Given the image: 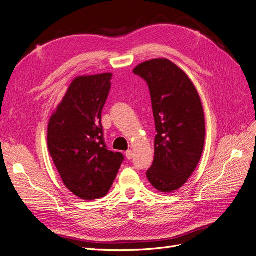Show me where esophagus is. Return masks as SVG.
<instances>
[{
    "label": "esophagus",
    "instance_id": "1",
    "mask_svg": "<svg viewBox=\"0 0 256 256\" xmlns=\"http://www.w3.org/2000/svg\"><path fill=\"white\" fill-rule=\"evenodd\" d=\"M126 158L130 160V159H132L133 158V150H128V152L126 153Z\"/></svg>",
    "mask_w": 256,
    "mask_h": 256
}]
</instances>
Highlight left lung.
Returning a JSON list of instances; mask_svg holds the SVG:
<instances>
[{
    "label": "left lung",
    "mask_w": 256,
    "mask_h": 256,
    "mask_svg": "<svg viewBox=\"0 0 256 256\" xmlns=\"http://www.w3.org/2000/svg\"><path fill=\"white\" fill-rule=\"evenodd\" d=\"M133 72L148 82L157 132L146 177L159 192L171 193L188 182L202 155L206 124L200 97L188 74L166 58L140 63Z\"/></svg>",
    "instance_id": "8db88e82"
}]
</instances>
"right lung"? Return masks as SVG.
I'll return each instance as SVG.
<instances>
[{"instance_id":"right-lung-1","label":"right lung","mask_w":256,"mask_h":256,"mask_svg":"<svg viewBox=\"0 0 256 256\" xmlns=\"http://www.w3.org/2000/svg\"><path fill=\"white\" fill-rule=\"evenodd\" d=\"M112 78V72L74 78L47 128L48 152L63 184L84 200L108 193L124 158L103 140L101 112Z\"/></svg>"}]
</instances>
